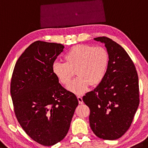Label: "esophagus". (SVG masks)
<instances>
[{"instance_id": "esophagus-1", "label": "esophagus", "mask_w": 148, "mask_h": 148, "mask_svg": "<svg viewBox=\"0 0 148 148\" xmlns=\"http://www.w3.org/2000/svg\"><path fill=\"white\" fill-rule=\"evenodd\" d=\"M77 98H78V100L79 103V104H82V103H83L82 97L81 96H78V97H77Z\"/></svg>"}]
</instances>
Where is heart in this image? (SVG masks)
Returning <instances> with one entry per match:
<instances>
[{
  "instance_id": "1",
  "label": "heart",
  "mask_w": 148,
  "mask_h": 148,
  "mask_svg": "<svg viewBox=\"0 0 148 148\" xmlns=\"http://www.w3.org/2000/svg\"><path fill=\"white\" fill-rule=\"evenodd\" d=\"M65 63H53V73L63 85L70 83L75 72L78 77L67 87L71 92L81 95L89 86L96 87L106 74L109 54L103 47L78 44L70 48L64 56Z\"/></svg>"
}]
</instances>
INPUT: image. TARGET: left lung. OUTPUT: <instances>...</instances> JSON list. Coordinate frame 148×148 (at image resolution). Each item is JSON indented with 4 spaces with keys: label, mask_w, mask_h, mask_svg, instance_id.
Returning <instances> with one entry per match:
<instances>
[{
    "label": "left lung",
    "mask_w": 148,
    "mask_h": 148,
    "mask_svg": "<svg viewBox=\"0 0 148 148\" xmlns=\"http://www.w3.org/2000/svg\"><path fill=\"white\" fill-rule=\"evenodd\" d=\"M94 39L105 43L109 64L102 82L82 99L90 109L93 133L103 140H114L128 130L138 109V76L132 59L120 45L106 37Z\"/></svg>",
    "instance_id": "8db88e82"
}]
</instances>
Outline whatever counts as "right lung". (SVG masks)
<instances>
[{"instance_id": "obj_1", "label": "right lung", "mask_w": 148, "mask_h": 148, "mask_svg": "<svg viewBox=\"0 0 148 148\" xmlns=\"http://www.w3.org/2000/svg\"><path fill=\"white\" fill-rule=\"evenodd\" d=\"M64 48L60 43L35 41L18 58L12 76L10 93L18 123L45 146L66 136L78 105L76 96L53 73V63Z\"/></svg>"}]
</instances>
